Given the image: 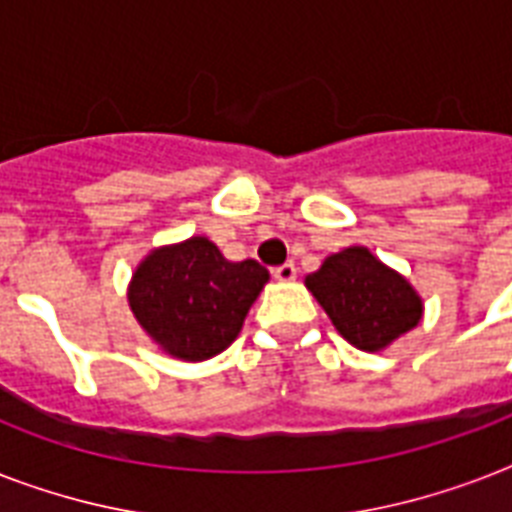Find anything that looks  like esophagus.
Wrapping results in <instances>:
<instances>
[{"mask_svg":"<svg viewBox=\"0 0 512 512\" xmlns=\"http://www.w3.org/2000/svg\"><path fill=\"white\" fill-rule=\"evenodd\" d=\"M273 279H276V281H295L297 279L295 263H284V265H279V268H273Z\"/></svg>","mask_w":512,"mask_h":512,"instance_id":"obj_1","label":"esophagus"}]
</instances>
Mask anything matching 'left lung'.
<instances>
[{
  "mask_svg": "<svg viewBox=\"0 0 512 512\" xmlns=\"http://www.w3.org/2000/svg\"><path fill=\"white\" fill-rule=\"evenodd\" d=\"M305 287L327 311L345 340L366 353H380L422 321L425 303L406 276L366 247H345L324 257Z\"/></svg>",
  "mask_w": 512,
  "mask_h": 512,
  "instance_id": "obj_1",
  "label": "left lung"
}]
</instances>
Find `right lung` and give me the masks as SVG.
<instances>
[{"mask_svg":"<svg viewBox=\"0 0 512 512\" xmlns=\"http://www.w3.org/2000/svg\"><path fill=\"white\" fill-rule=\"evenodd\" d=\"M271 279L255 260L231 263L207 236L154 247L132 271L127 303L156 348L177 361H207L239 337Z\"/></svg>","mask_w":512,"mask_h":512,"instance_id":"right-lung-1","label":"right lung"}]
</instances>
